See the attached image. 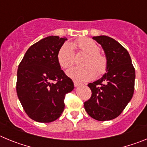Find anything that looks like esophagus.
Wrapping results in <instances>:
<instances>
[{
  "label": "esophagus",
  "instance_id": "obj_1",
  "mask_svg": "<svg viewBox=\"0 0 147 147\" xmlns=\"http://www.w3.org/2000/svg\"><path fill=\"white\" fill-rule=\"evenodd\" d=\"M82 85V84L81 83H80V82H74V86L76 87V88H77V87H80V86H81Z\"/></svg>",
  "mask_w": 147,
  "mask_h": 147
}]
</instances>
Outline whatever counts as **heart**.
Wrapping results in <instances>:
<instances>
[{
	"label": "heart",
	"instance_id": "heart-1",
	"mask_svg": "<svg viewBox=\"0 0 147 147\" xmlns=\"http://www.w3.org/2000/svg\"><path fill=\"white\" fill-rule=\"evenodd\" d=\"M72 46L88 55L83 63L86 66L72 67L67 71V75L71 79L76 82H86L93 80L96 74L100 76L107 72V59L99 53V46L93 40L89 38L78 39L73 42ZM72 46L65 42L58 51L57 59L59 66L63 69L69 68L74 63L75 55Z\"/></svg>",
	"mask_w": 147,
	"mask_h": 147
}]
</instances>
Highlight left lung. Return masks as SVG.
<instances>
[{
  "label": "left lung",
  "instance_id": "obj_1",
  "mask_svg": "<svg viewBox=\"0 0 147 147\" xmlns=\"http://www.w3.org/2000/svg\"><path fill=\"white\" fill-rule=\"evenodd\" d=\"M93 39L105 51L107 73L88 84L92 96L84 106L93 119L112 120L121 113L133 96L136 71L128 51L116 40L105 35Z\"/></svg>",
  "mask_w": 147,
  "mask_h": 147
}]
</instances>
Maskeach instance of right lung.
<instances>
[{
    "label": "right lung",
    "mask_w": 147,
    "mask_h": 147,
    "mask_svg": "<svg viewBox=\"0 0 147 147\" xmlns=\"http://www.w3.org/2000/svg\"><path fill=\"white\" fill-rule=\"evenodd\" d=\"M66 38L49 36L27 50L18 69L16 90L29 118L41 123L57 120L65 108V95L74 88L57 59Z\"/></svg>",
    "instance_id": "obj_1"
}]
</instances>
